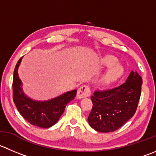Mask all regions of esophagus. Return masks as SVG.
Returning <instances> with one entry per match:
<instances>
[{
  "label": "esophagus",
  "instance_id": "obj_1",
  "mask_svg": "<svg viewBox=\"0 0 156 156\" xmlns=\"http://www.w3.org/2000/svg\"><path fill=\"white\" fill-rule=\"evenodd\" d=\"M90 95V87L87 85H83L78 90V93H77V97L79 99L81 98H87Z\"/></svg>",
  "mask_w": 156,
  "mask_h": 156
}]
</instances>
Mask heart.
<instances>
[{
  "label": "heart",
  "mask_w": 156,
  "mask_h": 156,
  "mask_svg": "<svg viewBox=\"0 0 156 156\" xmlns=\"http://www.w3.org/2000/svg\"><path fill=\"white\" fill-rule=\"evenodd\" d=\"M117 58L113 55H106L101 59V64L103 66L110 67L105 73L100 78L98 83L101 85H107L116 81L123 72L121 65L117 64Z\"/></svg>",
  "instance_id": "1"
}]
</instances>
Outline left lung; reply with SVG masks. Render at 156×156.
<instances>
[{"instance_id": "1", "label": "left lung", "mask_w": 156, "mask_h": 156, "mask_svg": "<svg viewBox=\"0 0 156 156\" xmlns=\"http://www.w3.org/2000/svg\"><path fill=\"white\" fill-rule=\"evenodd\" d=\"M142 84L141 77L132 71L121 85L96 90L90 97L93 107L87 118L89 125L101 133L113 132L123 126L136 113Z\"/></svg>"}]
</instances>
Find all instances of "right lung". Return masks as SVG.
Instances as JSON below:
<instances>
[{"instance_id": "right-lung-1", "label": "right lung", "mask_w": 156, "mask_h": 156, "mask_svg": "<svg viewBox=\"0 0 156 156\" xmlns=\"http://www.w3.org/2000/svg\"><path fill=\"white\" fill-rule=\"evenodd\" d=\"M20 58L13 72V100L22 116L30 124L41 128H49L59 120L68 103L76 96L77 90H70L48 101H35L27 97L22 89V81L18 75Z\"/></svg>"}]
</instances>
